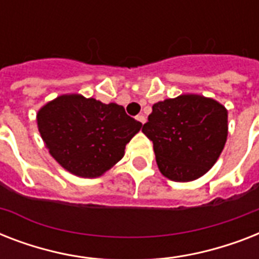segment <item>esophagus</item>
Instances as JSON below:
<instances>
[{"mask_svg":"<svg viewBox=\"0 0 259 259\" xmlns=\"http://www.w3.org/2000/svg\"><path fill=\"white\" fill-rule=\"evenodd\" d=\"M136 119H137L138 122H141L142 125H144V123H145V122H146L145 115H142V114H140V115H137V117H136Z\"/></svg>","mask_w":259,"mask_h":259,"instance_id":"esophagus-1","label":"esophagus"}]
</instances>
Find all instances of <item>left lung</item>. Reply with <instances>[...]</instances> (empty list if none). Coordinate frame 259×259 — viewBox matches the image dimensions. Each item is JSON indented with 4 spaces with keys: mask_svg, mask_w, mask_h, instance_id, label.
Returning <instances> with one entry per match:
<instances>
[{
    "mask_svg": "<svg viewBox=\"0 0 259 259\" xmlns=\"http://www.w3.org/2000/svg\"><path fill=\"white\" fill-rule=\"evenodd\" d=\"M142 133L153 142L158 169L173 181H192L208 172L225 148L227 110L219 102L183 94L154 103Z\"/></svg>",
    "mask_w": 259,
    "mask_h": 259,
    "instance_id": "8db88e82",
    "label": "left lung"
}]
</instances>
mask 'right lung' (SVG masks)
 Returning <instances> with one entry per match:
<instances>
[{"label":"right lung","instance_id":"right-lung-1","mask_svg":"<svg viewBox=\"0 0 259 259\" xmlns=\"http://www.w3.org/2000/svg\"><path fill=\"white\" fill-rule=\"evenodd\" d=\"M142 123L123 106L79 94L60 95L37 113V127L51 156L80 177H99L125 154Z\"/></svg>","mask_w":259,"mask_h":259}]
</instances>
